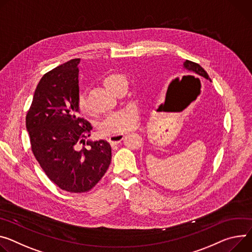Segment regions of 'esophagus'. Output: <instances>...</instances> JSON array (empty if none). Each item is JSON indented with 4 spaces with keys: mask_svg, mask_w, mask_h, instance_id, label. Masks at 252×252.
<instances>
[{
    "mask_svg": "<svg viewBox=\"0 0 252 252\" xmlns=\"http://www.w3.org/2000/svg\"><path fill=\"white\" fill-rule=\"evenodd\" d=\"M124 138H125V134H123V133L110 134V135H108L107 141L110 145H117V144L121 143L124 140Z\"/></svg>",
    "mask_w": 252,
    "mask_h": 252,
    "instance_id": "esophagus-1",
    "label": "esophagus"
}]
</instances>
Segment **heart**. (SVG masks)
I'll list each match as a JSON object with an SVG mask.
<instances>
[{
	"label": "heart",
	"mask_w": 252,
	"mask_h": 252,
	"mask_svg": "<svg viewBox=\"0 0 252 252\" xmlns=\"http://www.w3.org/2000/svg\"><path fill=\"white\" fill-rule=\"evenodd\" d=\"M125 82V78L119 74H108L102 79L103 85L116 93L117 88ZM76 106L81 114H88L90 107L84 95L79 94ZM139 124V112L135 107L128 106L121 110L111 112L99 123V129L105 134H117L134 128Z\"/></svg>",
	"instance_id": "heart-1"
}]
</instances>
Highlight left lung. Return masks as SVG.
Here are the masks:
<instances>
[{
  "mask_svg": "<svg viewBox=\"0 0 252 252\" xmlns=\"http://www.w3.org/2000/svg\"><path fill=\"white\" fill-rule=\"evenodd\" d=\"M184 68H186L187 70L190 71V73L194 74V75H197L199 77H204L206 79H208L211 81L208 73L206 72L203 68L198 64V63H195L193 61H190V60H186L184 62Z\"/></svg>",
  "mask_w": 252,
  "mask_h": 252,
  "instance_id": "8db88e82",
  "label": "left lung"
}]
</instances>
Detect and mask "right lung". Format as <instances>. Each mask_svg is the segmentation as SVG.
Returning <instances> with one entry per match:
<instances>
[{
    "label": "right lung",
    "instance_id": "add662e5",
    "mask_svg": "<svg viewBox=\"0 0 252 252\" xmlns=\"http://www.w3.org/2000/svg\"><path fill=\"white\" fill-rule=\"evenodd\" d=\"M79 62L71 59L43 75L26 116L40 167L56 186L70 193L93 189L111 161L106 141H86L93 126L79 118L76 106Z\"/></svg>",
    "mask_w": 252,
    "mask_h": 252
}]
</instances>
